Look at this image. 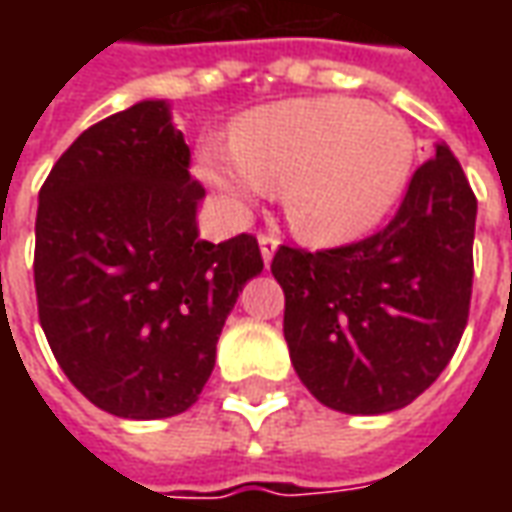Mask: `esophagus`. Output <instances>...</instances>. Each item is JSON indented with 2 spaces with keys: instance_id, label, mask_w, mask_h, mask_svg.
Masks as SVG:
<instances>
[{
  "instance_id": "obj_1",
  "label": "esophagus",
  "mask_w": 512,
  "mask_h": 512,
  "mask_svg": "<svg viewBox=\"0 0 512 512\" xmlns=\"http://www.w3.org/2000/svg\"><path fill=\"white\" fill-rule=\"evenodd\" d=\"M257 244H260V255H263V260H266V266H268V263H271V257H274V252H277L279 241L274 238V235L260 233L257 235Z\"/></svg>"
}]
</instances>
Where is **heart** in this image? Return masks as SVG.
I'll return each instance as SVG.
<instances>
[{"mask_svg":"<svg viewBox=\"0 0 512 512\" xmlns=\"http://www.w3.org/2000/svg\"><path fill=\"white\" fill-rule=\"evenodd\" d=\"M417 164L411 128L359 98H293L246 112L230 147L205 142L197 172L222 200L246 205L282 186L293 233L315 246L351 244L384 222Z\"/></svg>","mask_w":512,"mask_h":512,"instance_id":"b5f03b06","label":"heart"}]
</instances>
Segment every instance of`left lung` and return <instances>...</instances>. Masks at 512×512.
<instances>
[{
  "instance_id": "8db88e82",
  "label": "left lung",
  "mask_w": 512,
  "mask_h": 512,
  "mask_svg": "<svg viewBox=\"0 0 512 512\" xmlns=\"http://www.w3.org/2000/svg\"><path fill=\"white\" fill-rule=\"evenodd\" d=\"M474 219L477 197L439 142L384 230L321 252L279 246L290 362L323 406L397 411L450 365L469 321Z\"/></svg>"
}]
</instances>
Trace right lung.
Segmentation results:
<instances>
[{
	"mask_svg": "<svg viewBox=\"0 0 512 512\" xmlns=\"http://www.w3.org/2000/svg\"><path fill=\"white\" fill-rule=\"evenodd\" d=\"M167 101L95 123L51 167L35 219L40 326L62 373L123 419L175 417L211 378L257 238L211 244Z\"/></svg>",
	"mask_w": 512,
	"mask_h": 512,
	"instance_id": "right-lung-1",
	"label": "right lung"
}]
</instances>
